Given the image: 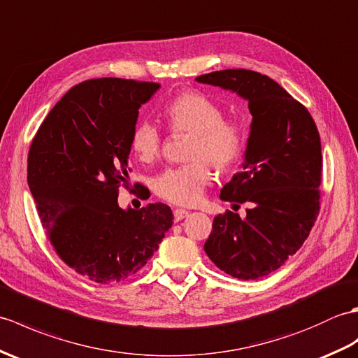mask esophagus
I'll use <instances>...</instances> for the list:
<instances>
[{"mask_svg": "<svg viewBox=\"0 0 358 358\" xmlns=\"http://www.w3.org/2000/svg\"><path fill=\"white\" fill-rule=\"evenodd\" d=\"M174 220L176 222H179V220H182V219H185L188 214H189V211H187V210H182V208H178V210H174Z\"/></svg>", "mask_w": 358, "mask_h": 358, "instance_id": "34e87169", "label": "esophagus"}]
</instances>
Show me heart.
<instances>
[{"mask_svg":"<svg viewBox=\"0 0 358 358\" xmlns=\"http://www.w3.org/2000/svg\"><path fill=\"white\" fill-rule=\"evenodd\" d=\"M164 113L174 131H192L187 159L189 164L174 166L156 179V193L174 205L199 203L211 180L208 160L217 170H228L239 161L245 138L242 127L225 119L222 108L201 92H184L165 106ZM130 148L142 162L161 155L162 136L157 127L144 119L133 127Z\"/></svg>","mask_w":358,"mask_h":358,"instance_id":"b5f03b06","label":"heart"}]
</instances>
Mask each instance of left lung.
<instances>
[{
  "instance_id": "8db88e82",
  "label": "left lung",
  "mask_w": 358,
  "mask_h": 358,
  "mask_svg": "<svg viewBox=\"0 0 358 358\" xmlns=\"http://www.w3.org/2000/svg\"><path fill=\"white\" fill-rule=\"evenodd\" d=\"M196 81L236 93L252 115L242 171L220 189L222 201L251 208L245 219L231 211L214 217L203 250L222 271L256 280L296 254L319 216V130L299 101L257 71L228 69Z\"/></svg>"
}]
</instances>
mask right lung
<instances>
[{"label": "right lung", "mask_w": 358, "mask_h": 358, "mask_svg": "<svg viewBox=\"0 0 358 358\" xmlns=\"http://www.w3.org/2000/svg\"><path fill=\"white\" fill-rule=\"evenodd\" d=\"M156 83L99 78L78 84L57 102L27 159V182L53 248L96 283L136 274L173 225L169 205L121 208L129 185L130 134Z\"/></svg>", "instance_id": "1"}]
</instances>
